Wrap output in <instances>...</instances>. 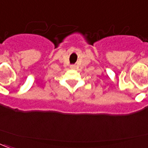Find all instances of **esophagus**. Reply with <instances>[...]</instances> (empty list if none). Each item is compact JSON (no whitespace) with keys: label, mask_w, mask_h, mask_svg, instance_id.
I'll list each match as a JSON object with an SVG mask.
<instances>
[{"label":"esophagus","mask_w":148,"mask_h":148,"mask_svg":"<svg viewBox=\"0 0 148 148\" xmlns=\"http://www.w3.org/2000/svg\"><path fill=\"white\" fill-rule=\"evenodd\" d=\"M71 69H73V70H74V69H75V66H74V65H71Z\"/></svg>","instance_id":"esophagus-1"}]
</instances>
